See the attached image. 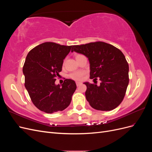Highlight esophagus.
I'll return each mask as SVG.
<instances>
[{"label":"esophagus","mask_w":152,"mask_h":152,"mask_svg":"<svg viewBox=\"0 0 152 152\" xmlns=\"http://www.w3.org/2000/svg\"><path fill=\"white\" fill-rule=\"evenodd\" d=\"M76 84H77V86H80V85L82 84V82L77 81V82H76Z\"/></svg>","instance_id":"34e87169"}]
</instances>
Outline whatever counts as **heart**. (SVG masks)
Masks as SVG:
<instances>
[{
    "mask_svg": "<svg viewBox=\"0 0 152 152\" xmlns=\"http://www.w3.org/2000/svg\"><path fill=\"white\" fill-rule=\"evenodd\" d=\"M80 55H77V56H79ZM84 75V72H75L71 73L70 77L72 78V79H74V80H81L82 79V77Z\"/></svg>",
    "mask_w": 152,
    "mask_h": 152,
    "instance_id": "b5f03b06",
    "label": "heart"
}]
</instances>
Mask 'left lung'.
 <instances>
[{
    "label": "left lung",
    "mask_w": 152,
    "mask_h": 152,
    "mask_svg": "<svg viewBox=\"0 0 152 152\" xmlns=\"http://www.w3.org/2000/svg\"><path fill=\"white\" fill-rule=\"evenodd\" d=\"M88 58L90 79L101 81L99 86L84 82L86 98L91 107L110 111L121 103L129 84V65L121 50L103 42L73 45L72 52Z\"/></svg>",
    "instance_id": "8db88e82"
}]
</instances>
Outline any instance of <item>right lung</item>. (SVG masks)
Masks as SVG:
<instances>
[{
	"label": "right lung",
	"mask_w": 152,
	"mask_h": 152,
	"mask_svg": "<svg viewBox=\"0 0 152 152\" xmlns=\"http://www.w3.org/2000/svg\"><path fill=\"white\" fill-rule=\"evenodd\" d=\"M72 45L44 42L27 54L23 68L25 86L35 107L42 112L53 113L63 111L72 101L76 90L74 80L65 79L63 84H55L56 76L62 70L63 60Z\"/></svg>",
	"instance_id": "add662e5"
}]
</instances>
